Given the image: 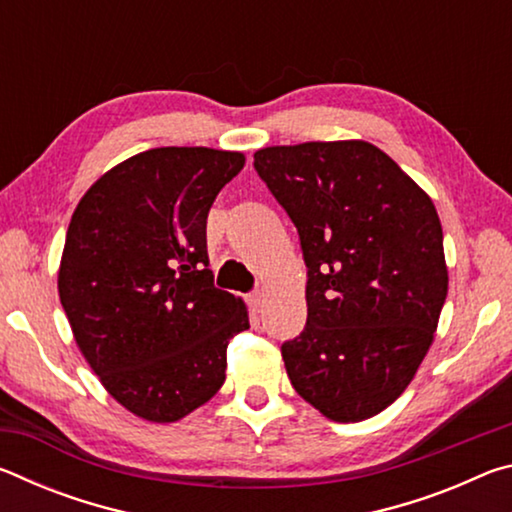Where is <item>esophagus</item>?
Masks as SVG:
<instances>
[{"instance_id": "1", "label": "esophagus", "mask_w": 512, "mask_h": 512, "mask_svg": "<svg viewBox=\"0 0 512 512\" xmlns=\"http://www.w3.org/2000/svg\"><path fill=\"white\" fill-rule=\"evenodd\" d=\"M248 305H250V309L255 311V314H259V311H262V307H264V293H262V291L250 293V296H248Z\"/></svg>"}]
</instances>
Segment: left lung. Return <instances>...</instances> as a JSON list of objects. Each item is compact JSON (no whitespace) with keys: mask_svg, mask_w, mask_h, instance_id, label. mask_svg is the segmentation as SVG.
<instances>
[{"mask_svg":"<svg viewBox=\"0 0 512 512\" xmlns=\"http://www.w3.org/2000/svg\"><path fill=\"white\" fill-rule=\"evenodd\" d=\"M307 266V325L282 343L300 397L336 422L372 418L411 384L447 298L431 198L368 142L255 153Z\"/></svg>","mask_w":512,"mask_h":512,"instance_id":"8db88e82","label":"left lung"}]
</instances>
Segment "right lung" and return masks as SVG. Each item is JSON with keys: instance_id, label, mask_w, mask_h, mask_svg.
<instances>
[{"instance_id": "right-lung-1", "label": "right lung", "mask_w": 512, "mask_h": 512, "mask_svg": "<svg viewBox=\"0 0 512 512\" xmlns=\"http://www.w3.org/2000/svg\"><path fill=\"white\" fill-rule=\"evenodd\" d=\"M235 151L162 146L94 183L69 221L58 293L76 345L128 411L176 422L225 381V350L250 327L214 287L207 212L244 169Z\"/></svg>"}]
</instances>
